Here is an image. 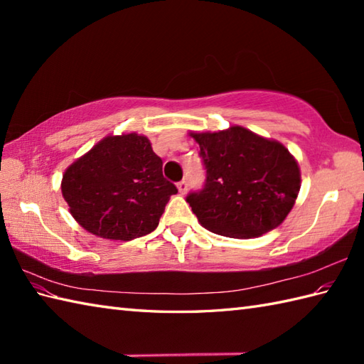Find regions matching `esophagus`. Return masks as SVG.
Masks as SVG:
<instances>
[{
	"mask_svg": "<svg viewBox=\"0 0 364 364\" xmlns=\"http://www.w3.org/2000/svg\"><path fill=\"white\" fill-rule=\"evenodd\" d=\"M176 188H178V191H180V194H184V192H186V189H188V183H186V180L178 181V183H176Z\"/></svg>",
	"mask_w": 364,
	"mask_h": 364,
	"instance_id": "esophagus-1",
	"label": "esophagus"
}]
</instances>
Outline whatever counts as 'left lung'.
I'll return each instance as SVG.
<instances>
[{"label":"left lung","mask_w":364,"mask_h":364,"mask_svg":"<svg viewBox=\"0 0 364 364\" xmlns=\"http://www.w3.org/2000/svg\"><path fill=\"white\" fill-rule=\"evenodd\" d=\"M191 136L200 145L205 184L186 202L202 227L253 237L280 225L300 189V170L288 149L242 127Z\"/></svg>","instance_id":"8db88e82"}]
</instances>
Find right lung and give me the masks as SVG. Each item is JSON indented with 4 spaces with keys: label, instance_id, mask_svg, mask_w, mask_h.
Returning <instances> with one entry per match:
<instances>
[{
    "label": "right lung",
    "instance_id": "right-lung-1",
    "mask_svg": "<svg viewBox=\"0 0 364 364\" xmlns=\"http://www.w3.org/2000/svg\"><path fill=\"white\" fill-rule=\"evenodd\" d=\"M60 188L84 230L120 241L151 233L178 192L149 139L134 133L98 142L65 170Z\"/></svg>",
    "mask_w": 364,
    "mask_h": 364
}]
</instances>
